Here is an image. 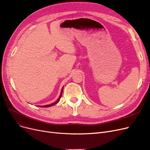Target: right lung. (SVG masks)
<instances>
[{
    "mask_svg": "<svg viewBox=\"0 0 150 150\" xmlns=\"http://www.w3.org/2000/svg\"><path fill=\"white\" fill-rule=\"evenodd\" d=\"M62 91H63V88H62V90H61V94H60V96H59V98H58V99L55 102V103H52V104H49V105H46V106H40L39 107H43V108H47V107H50V106H54V104H56V103H57L58 102H59V99H60V98H61V96H62Z\"/></svg>",
    "mask_w": 150,
    "mask_h": 150,
    "instance_id": "1",
    "label": "right lung"
}]
</instances>
